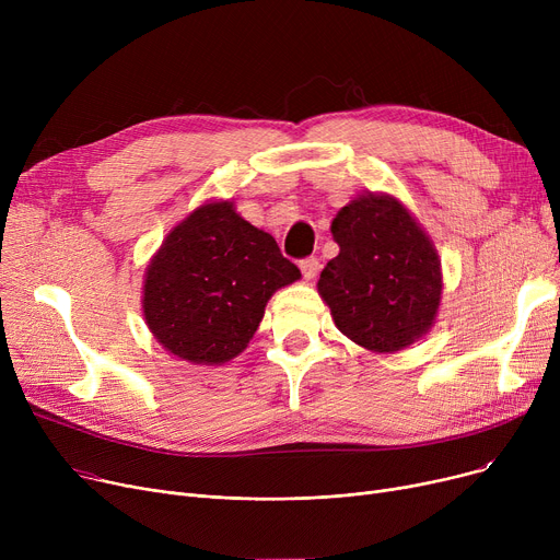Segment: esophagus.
Wrapping results in <instances>:
<instances>
[{
  "mask_svg": "<svg viewBox=\"0 0 560 560\" xmlns=\"http://www.w3.org/2000/svg\"><path fill=\"white\" fill-rule=\"evenodd\" d=\"M300 270H302V275H304V279H315V275H317V270H319V260L315 258V256H308V258H302L300 260Z\"/></svg>",
  "mask_w": 560,
  "mask_h": 560,
  "instance_id": "obj_1",
  "label": "esophagus"
}]
</instances>
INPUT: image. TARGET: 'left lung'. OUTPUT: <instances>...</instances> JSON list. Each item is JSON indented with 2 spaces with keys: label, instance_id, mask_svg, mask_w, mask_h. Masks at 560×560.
<instances>
[{
  "label": "left lung",
  "instance_id": "1",
  "mask_svg": "<svg viewBox=\"0 0 560 560\" xmlns=\"http://www.w3.org/2000/svg\"><path fill=\"white\" fill-rule=\"evenodd\" d=\"M340 254L317 292L336 327L372 351H399L422 338L438 315L443 272L429 235L390 195H361L331 222Z\"/></svg>",
  "mask_w": 560,
  "mask_h": 560
}]
</instances>
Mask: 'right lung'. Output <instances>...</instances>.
<instances>
[{"label": "right lung", "mask_w": 560, "mask_h": 560, "mask_svg": "<svg viewBox=\"0 0 560 560\" xmlns=\"http://www.w3.org/2000/svg\"><path fill=\"white\" fill-rule=\"evenodd\" d=\"M302 272L277 241L211 201L176 224L144 275L142 313L154 338L184 361L220 365L256 334L265 304Z\"/></svg>", "instance_id": "add662e5"}]
</instances>
